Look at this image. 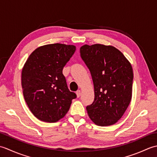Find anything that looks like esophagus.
<instances>
[{
	"instance_id": "1",
	"label": "esophagus",
	"mask_w": 157,
	"mask_h": 157,
	"mask_svg": "<svg viewBox=\"0 0 157 157\" xmlns=\"http://www.w3.org/2000/svg\"><path fill=\"white\" fill-rule=\"evenodd\" d=\"M76 94H77V97H79L81 96V91L80 90H78L76 92Z\"/></svg>"
}]
</instances>
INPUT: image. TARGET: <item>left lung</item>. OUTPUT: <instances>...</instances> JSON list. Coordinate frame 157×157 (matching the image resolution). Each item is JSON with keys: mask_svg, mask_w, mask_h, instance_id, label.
Wrapping results in <instances>:
<instances>
[{"mask_svg": "<svg viewBox=\"0 0 157 157\" xmlns=\"http://www.w3.org/2000/svg\"><path fill=\"white\" fill-rule=\"evenodd\" d=\"M80 56L90 71L94 100L86 106L96 125L109 126L121 118L131 101L132 67L121 51L112 46L85 44Z\"/></svg>", "mask_w": 157, "mask_h": 157, "instance_id": "8db88e82", "label": "left lung"}]
</instances>
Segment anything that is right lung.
I'll return each instance as SVG.
<instances>
[{
    "mask_svg": "<svg viewBox=\"0 0 157 157\" xmlns=\"http://www.w3.org/2000/svg\"><path fill=\"white\" fill-rule=\"evenodd\" d=\"M75 46L51 44L36 48L21 72L24 99L31 112L40 121L55 123L68 112L77 97L67 85L63 69L74 54Z\"/></svg>",
    "mask_w": 157,
    "mask_h": 157,
    "instance_id": "right-lung-1",
    "label": "right lung"
}]
</instances>
